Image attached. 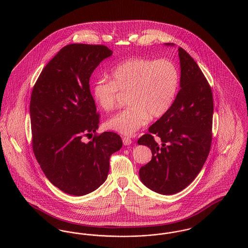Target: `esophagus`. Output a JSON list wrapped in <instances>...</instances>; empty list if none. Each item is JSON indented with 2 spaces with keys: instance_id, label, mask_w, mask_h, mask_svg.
I'll use <instances>...</instances> for the list:
<instances>
[{
  "instance_id": "1",
  "label": "esophagus",
  "mask_w": 248,
  "mask_h": 248,
  "mask_svg": "<svg viewBox=\"0 0 248 248\" xmlns=\"http://www.w3.org/2000/svg\"><path fill=\"white\" fill-rule=\"evenodd\" d=\"M123 142L125 146H129L130 144L132 143V140L128 137H123Z\"/></svg>"
}]
</instances>
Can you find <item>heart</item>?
<instances>
[{
  "mask_svg": "<svg viewBox=\"0 0 248 248\" xmlns=\"http://www.w3.org/2000/svg\"><path fill=\"white\" fill-rule=\"evenodd\" d=\"M180 83L177 65L169 59L133 58L117 65L111 80L99 79L94 84L95 102L110 111L121 94H128L129 108L107 121V127L132 136L145 126L150 117L160 118L173 105Z\"/></svg>",
  "mask_w": 248,
  "mask_h": 248,
  "instance_id": "heart-1",
  "label": "heart"
}]
</instances>
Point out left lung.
<instances>
[{
	"label": "left lung",
	"mask_w": 248,
	"mask_h": 248,
	"mask_svg": "<svg viewBox=\"0 0 248 248\" xmlns=\"http://www.w3.org/2000/svg\"><path fill=\"white\" fill-rule=\"evenodd\" d=\"M178 56L181 76L176 99L165 115L150 126V133L138 140L153 154L152 160L140 169L142 183L165 195L177 193L194 180L207 159L212 142L211 87L183 48H178Z\"/></svg>",
	"instance_id": "obj_1"
}]
</instances>
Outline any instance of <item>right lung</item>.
Listing matches in <instances>:
<instances>
[{"label":"right lung","mask_w":248,"mask_h":248,"mask_svg":"<svg viewBox=\"0 0 248 248\" xmlns=\"http://www.w3.org/2000/svg\"><path fill=\"white\" fill-rule=\"evenodd\" d=\"M111 55L101 45H68L48 62L31 92L36 160L49 181L68 194L82 196L103 184L110 155L123 145L114 132H95L100 116L89 84L94 69ZM93 133L91 142H83Z\"/></svg>","instance_id":"right-lung-1"}]
</instances>
